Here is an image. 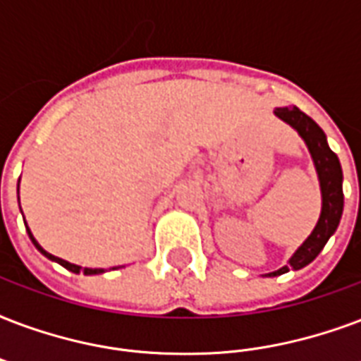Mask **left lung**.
<instances>
[{"instance_id": "8db88e82", "label": "left lung", "mask_w": 361, "mask_h": 361, "mask_svg": "<svg viewBox=\"0 0 361 361\" xmlns=\"http://www.w3.org/2000/svg\"><path fill=\"white\" fill-rule=\"evenodd\" d=\"M274 115L284 123L297 130V134L302 137V142L309 147V153L314 162L316 174L320 181L322 192V212L318 217V224L309 235V238L297 247L295 254L291 255L288 265L280 267L279 271H272L265 276H280L290 269L299 271L307 267L310 261L316 259L326 242L334 236V233L339 227L341 216H343V206H345V197H343V169H341L339 157L327 145V137L320 126L305 115L299 107H276Z\"/></svg>"}]
</instances>
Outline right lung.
Masks as SVG:
<instances>
[{
    "mask_svg": "<svg viewBox=\"0 0 361 361\" xmlns=\"http://www.w3.org/2000/svg\"><path fill=\"white\" fill-rule=\"evenodd\" d=\"M18 185H20V180H18ZM18 204H20V197H18ZM24 225H26V231H27V236H30V240L34 242V246L37 247V250H39L41 254L45 255L47 259H51V261H54V263H59V265H62V267H64V269H68V271L75 272V274H79V272H85V274H89V276H90V274H102V272H106V271H104V269H87V267L82 269V267L73 265V263H70V261L60 259V257H56V255L49 254V252H45V250H43V247L39 246V242L35 240L34 235H32V231H30V227H27V224H24ZM114 269H115V267H114Z\"/></svg>",
    "mask_w": 361,
    "mask_h": 361,
    "instance_id": "obj_1",
    "label": "right lung"
}]
</instances>
